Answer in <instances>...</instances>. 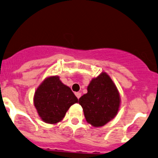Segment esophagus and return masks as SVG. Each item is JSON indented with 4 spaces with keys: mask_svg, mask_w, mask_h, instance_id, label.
<instances>
[{
    "mask_svg": "<svg viewBox=\"0 0 158 158\" xmlns=\"http://www.w3.org/2000/svg\"><path fill=\"white\" fill-rule=\"evenodd\" d=\"M75 94H76V97H77L78 99H79V98L81 97V95H82V93H79V92H77V93H75Z\"/></svg>",
    "mask_w": 158,
    "mask_h": 158,
    "instance_id": "34e87169",
    "label": "esophagus"
}]
</instances>
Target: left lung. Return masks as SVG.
<instances>
[{"label":"left lung","mask_w":158,"mask_h":158,"mask_svg":"<svg viewBox=\"0 0 158 158\" xmlns=\"http://www.w3.org/2000/svg\"><path fill=\"white\" fill-rule=\"evenodd\" d=\"M86 94L81 96L85 120L93 127H102L116 115L120 107V94L110 76L102 73L90 82Z\"/></svg>","instance_id":"8db88e82"}]
</instances>
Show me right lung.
<instances>
[{
    "label": "right lung",
    "instance_id": "right-lung-1",
    "mask_svg": "<svg viewBox=\"0 0 158 158\" xmlns=\"http://www.w3.org/2000/svg\"><path fill=\"white\" fill-rule=\"evenodd\" d=\"M78 99L71 89L64 85L58 76L48 77L35 91L34 104L42 120L47 123L61 121Z\"/></svg>",
    "mask_w": 158,
    "mask_h": 158
}]
</instances>
